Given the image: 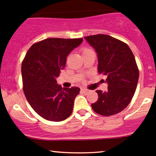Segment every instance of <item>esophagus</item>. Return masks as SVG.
<instances>
[{
	"label": "esophagus",
	"instance_id": "34e87169",
	"mask_svg": "<svg viewBox=\"0 0 156 156\" xmlns=\"http://www.w3.org/2000/svg\"><path fill=\"white\" fill-rule=\"evenodd\" d=\"M81 92L83 93H87V92H88V90H87V89H81Z\"/></svg>",
	"mask_w": 156,
	"mask_h": 156
}]
</instances>
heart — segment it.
<instances>
[{
  "instance_id": "obj_1",
  "label": "heart",
  "mask_w": 156,
  "mask_h": 156,
  "mask_svg": "<svg viewBox=\"0 0 156 156\" xmlns=\"http://www.w3.org/2000/svg\"><path fill=\"white\" fill-rule=\"evenodd\" d=\"M92 51V50H91L90 48H83V50H82V53L83 54H85V53H89V52H91Z\"/></svg>"
}]
</instances>
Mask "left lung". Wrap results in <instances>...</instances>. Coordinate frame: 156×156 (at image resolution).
Instances as JSON below:
<instances>
[{"label":"left lung","mask_w":156,"mask_h":156,"mask_svg":"<svg viewBox=\"0 0 156 156\" xmlns=\"http://www.w3.org/2000/svg\"><path fill=\"white\" fill-rule=\"evenodd\" d=\"M98 53L100 74L106 76L108 90H97L98 99L92 103L94 112L102 116L118 114L128 106L136 92L139 80L135 57L129 46L106 34L84 37Z\"/></svg>","instance_id":"left-lung-1"}]
</instances>
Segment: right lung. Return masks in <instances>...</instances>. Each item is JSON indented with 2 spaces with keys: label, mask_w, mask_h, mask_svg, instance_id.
Returning <instances> with one entry per match:
<instances>
[{
  "label": "right lung",
  "mask_w": 156,
  "mask_h": 156,
  "mask_svg": "<svg viewBox=\"0 0 156 156\" xmlns=\"http://www.w3.org/2000/svg\"><path fill=\"white\" fill-rule=\"evenodd\" d=\"M83 39L48 38L34 43L22 62L23 89L27 101L40 117L60 122L72 114L78 87L62 88L55 78L69 53Z\"/></svg>",
  "instance_id": "add662e5"
}]
</instances>
